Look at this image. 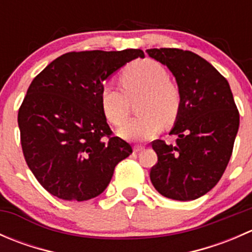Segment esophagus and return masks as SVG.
<instances>
[{"instance_id": "1", "label": "esophagus", "mask_w": 252, "mask_h": 252, "mask_svg": "<svg viewBox=\"0 0 252 252\" xmlns=\"http://www.w3.org/2000/svg\"><path fill=\"white\" fill-rule=\"evenodd\" d=\"M144 150H145V146H141V145H136V146H134V152H136V154H138V152L144 151Z\"/></svg>"}]
</instances>
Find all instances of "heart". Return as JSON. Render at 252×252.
I'll return each instance as SVG.
<instances>
[{
    "mask_svg": "<svg viewBox=\"0 0 252 252\" xmlns=\"http://www.w3.org/2000/svg\"><path fill=\"white\" fill-rule=\"evenodd\" d=\"M123 91L113 83L101 88V106L106 118L114 126L124 123L128 116L129 100L136 96L140 116L126 122L118 129L124 139L145 141L161 131L164 123H171L180 107V94L169 81L166 68L154 60H142L129 64L121 74Z\"/></svg>",
    "mask_w": 252,
    "mask_h": 252,
    "instance_id": "1",
    "label": "heart"
}]
</instances>
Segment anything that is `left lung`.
Wrapping results in <instances>:
<instances>
[{
	"instance_id": "1",
	"label": "left lung",
	"mask_w": 252,
	"mask_h": 252,
	"mask_svg": "<svg viewBox=\"0 0 252 252\" xmlns=\"http://www.w3.org/2000/svg\"><path fill=\"white\" fill-rule=\"evenodd\" d=\"M177 81L180 107L169 134L177 144L155 140L157 163L150 172L155 189L178 201L210 191L224 173L239 129V112L227 79L191 51L150 48Z\"/></svg>"
}]
</instances>
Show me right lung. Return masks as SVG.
<instances>
[{
    "label": "right lung",
    "instance_id": "1",
    "mask_svg": "<svg viewBox=\"0 0 252 252\" xmlns=\"http://www.w3.org/2000/svg\"><path fill=\"white\" fill-rule=\"evenodd\" d=\"M141 50L81 51L56 58L35 77L19 112L23 154L53 196L86 201L105 191L114 167L133 152L112 135L101 88Z\"/></svg>",
    "mask_w": 252,
    "mask_h": 252
}]
</instances>
